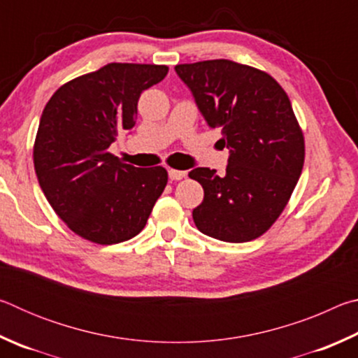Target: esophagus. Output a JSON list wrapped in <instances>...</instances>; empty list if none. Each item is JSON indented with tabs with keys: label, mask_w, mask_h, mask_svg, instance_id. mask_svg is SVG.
<instances>
[{
	"label": "esophagus",
	"mask_w": 358,
	"mask_h": 358,
	"mask_svg": "<svg viewBox=\"0 0 358 358\" xmlns=\"http://www.w3.org/2000/svg\"><path fill=\"white\" fill-rule=\"evenodd\" d=\"M186 177V172L177 171V169H169V178L171 180H181Z\"/></svg>",
	"instance_id": "obj_1"
}]
</instances>
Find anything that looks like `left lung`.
Masks as SVG:
<instances>
[{"instance_id": "left-lung-1", "label": "left lung", "mask_w": 358, "mask_h": 358, "mask_svg": "<svg viewBox=\"0 0 358 358\" xmlns=\"http://www.w3.org/2000/svg\"><path fill=\"white\" fill-rule=\"evenodd\" d=\"M175 71L230 150L222 177L208 167L189 172L203 187L194 222L202 234L229 243L260 237L282 213L305 162L289 96L266 72L230 59L177 64Z\"/></svg>"}]
</instances>
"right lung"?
Masks as SVG:
<instances>
[{
    "instance_id": "1",
    "label": "right lung",
    "mask_w": 358,
    "mask_h": 358,
    "mask_svg": "<svg viewBox=\"0 0 358 358\" xmlns=\"http://www.w3.org/2000/svg\"><path fill=\"white\" fill-rule=\"evenodd\" d=\"M164 64L110 63L59 87L42 112L33 159L48 203L72 232L115 245L141 232L167 185L164 167L137 169L108 153L132 129L142 92Z\"/></svg>"
}]
</instances>
